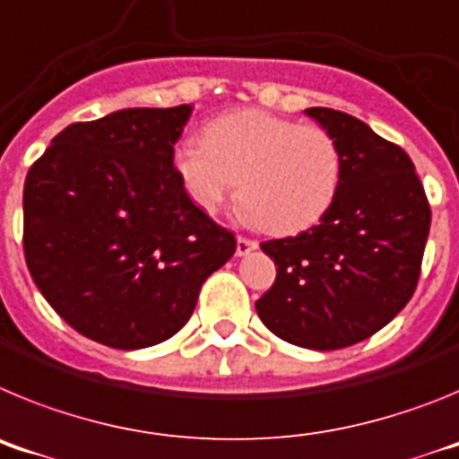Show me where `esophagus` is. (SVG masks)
Masks as SVG:
<instances>
[{"label": "esophagus", "instance_id": "esophagus-1", "mask_svg": "<svg viewBox=\"0 0 459 459\" xmlns=\"http://www.w3.org/2000/svg\"><path fill=\"white\" fill-rule=\"evenodd\" d=\"M253 250H257V241H253V238H246V237L237 238V255H238V257H246V255H250Z\"/></svg>", "mask_w": 459, "mask_h": 459}]
</instances>
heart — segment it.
Masks as SVG:
<instances>
[{"instance_id":"obj_1","label":"heart","mask_w":459,"mask_h":459,"mask_svg":"<svg viewBox=\"0 0 459 459\" xmlns=\"http://www.w3.org/2000/svg\"><path fill=\"white\" fill-rule=\"evenodd\" d=\"M174 169L195 206L216 213L238 181L241 213L271 234L301 232L338 193V144L324 128L264 109H237L202 128V144L181 142Z\"/></svg>"}]
</instances>
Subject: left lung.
<instances>
[{"label": "left lung", "instance_id": "obj_1", "mask_svg": "<svg viewBox=\"0 0 459 459\" xmlns=\"http://www.w3.org/2000/svg\"><path fill=\"white\" fill-rule=\"evenodd\" d=\"M306 115L338 144V193L307 232L262 243L278 275L255 307L285 342L331 351L370 338L407 306L432 213L403 149L338 109Z\"/></svg>", "mask_w": 459, "mask_h": 459}]
</instances>
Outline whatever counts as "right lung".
Instances as JSON below:
<instances>
[{
	"label": "right lung",
	"instance_id": "add662e5",
	"mask_svg": "<svg viewBox=\"0 0 459 459\" xmlns=\"http://www.w3.org/2000/svg\"><path fill=\"white\" fill-rule=\"evenodd\" d=\"M193 105L126 108L71 124L24 181V259L40 294L89 340L144 350L172 338L237 238L174 169Z\"/></svg>",
	"mask_w": 459,
	"mask_h": 459
}]
</instances>
